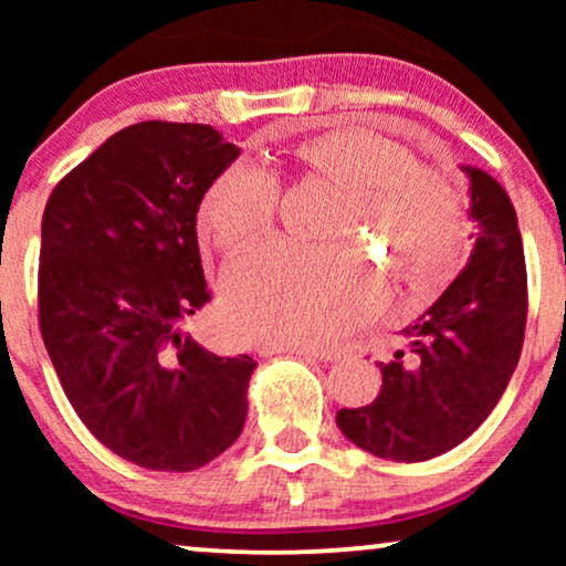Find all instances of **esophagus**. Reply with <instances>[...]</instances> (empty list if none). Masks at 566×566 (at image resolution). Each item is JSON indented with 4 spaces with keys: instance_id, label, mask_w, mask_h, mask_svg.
<instances>
[{
    "instance_id": "1",
    "label": "esophagus",
    "mask_w": 566,
    "mask_h": 566,
    "mask_svg": "<svg viewBox=\"0 0 566 566\" xmlns=\"http://www.w3.org/2000/svg\"><path fill=\"white\" fill-rule=\"evenodd\" d=\"M260 355H273V353H296V355H306V358H329L327 353L319 350V347H308V345H285V343H262L258 345Z\"/></svg>"
}]
</instances>
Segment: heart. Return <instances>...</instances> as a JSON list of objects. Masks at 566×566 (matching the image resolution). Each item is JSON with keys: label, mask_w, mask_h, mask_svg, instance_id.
I'll use <instances>...</instances> for the list:
<instances>
[{"label": "heart", "mask_w": 566, "mask_h": 566, "mask_svg": "<svg viewBox=\"0 0 566 566\" xmlns=\"http://www.w3.org/2000/svg\"><path fill=\"white\" fill-rule=\"evenodd\" d=\"M293 157L345 190L329 231L343 244L308 250L275 239L244 252L223 281V316L239 335L324 345L368 322L384 304V285L358 244H378L415 289L446 275L467 229V200L448 169L422 165L412 146L366 126L304 138ZM277 200L273 169L231 161L206 190L200 234L227 252L242 250L270 229Z\"/></svg>", "instance_id": "heart-1"}]
</instances>
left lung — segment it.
<instances>
[{
	"label": "left lung",
	"instance_id": "8db88e82",
	"mask_svg": "<svg viewBox=\"0 0 566 566\" xmlns=\"http://www.w3.org/2000/svg\"><path fill=\"white\" fill-rule=\"evenodd\" d=\"M463 169L479 223L469 265L405 329L407 345L378 363L381 394L337 412L345 438L378 459L417 463L451 451L490 417L521 358L528 275L515 208L494 177Z\"/></svg>",
	"mask_w": 566,
	"mask_h": 566
}]
</instances>
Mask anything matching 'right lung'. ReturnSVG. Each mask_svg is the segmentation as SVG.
I'll return each instance as SVG.
<instances>
[{
  "instance_id": "1",
  "label": "right lung",
  "mask_w": 566,
  "mask_h": 566,
  "mask_svg": "<svg viewBox=\"0 0 566 566\" xmlns=\"http://www.w3.org/2000/svg\"><path fill=\"white\" fill-rule=\"evenodd\" d=\"M237 157L203 123L144 120L61 177L45 203V350L87 430L136 467L200 469L244 428L258 363L221 358L182 332L211 301L200 200Z\"/></svg>"
}]
</instances>
